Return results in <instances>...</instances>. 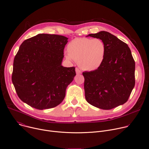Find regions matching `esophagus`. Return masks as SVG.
Returning <instances> with one entry per match:
<instances>
[{
    "label": "esophagus",
    "mask_w": 149,
    "mask_h": 149,
    "mask_svg": "<svg viewBox=\"0 0 149 149\" xmlns=\"http://www.w3.org/2000/svg\"><path fill=\"white\" fill-rule=\"evenodd\" d=\"M75 71H76V74H81V71L78 68H75Z\"/></svg>",
    "instance_id": "obj_1"
}]
</instances>
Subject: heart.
Returning <instances> with one entry per match:
<instances>
[{
  "label": "heart",
  "mask_w": 149,
  "mask_h": 149,
  "mask_svg": "<svg viewBox=\"0 0 149 149\" xmlns=\"http://www.w3.org/2000/svg\"><path fill=\"white\" fill-rule=\"evenodd\" d=\"M68 60L78 62L79 66L86 71L97 69L102 63L106 53L104 43L99 38H76L67 46Z\"/></svg>",
  "instance_id": "heart-1"
}]
</instances>
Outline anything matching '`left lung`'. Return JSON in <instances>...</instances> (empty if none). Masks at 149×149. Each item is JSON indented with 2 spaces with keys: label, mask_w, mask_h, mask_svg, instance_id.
I'll use <instances>...</instances> for the list:
<instances>
[{
  "label": "left lung",
  "mask_w": 149,
  "mask_h": 149,
  "mask_svg": "<svg viewBox=\"0 0 149 149\" xmlns=\"http://www.w3.org/2000/svg\"><path fill=\"white\" fill-rule=\"evenodd\" d=\"M87 36L101 39L106 46V53L97 70L83 73L87 102L104 110L124 104L135 86V61L130 49L107 31Z\"/></svg>",
  "instance_id": "obj_1"
}]
</instances>
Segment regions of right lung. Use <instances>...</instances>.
Returning <instances> with one entry per match:
<instances>
[{
	"mask_svg": "<svg viewBox=\"0 0 149 149\" xmlns=\"http://www.w3.org/2000/svg\"><path fill=\"white\" fill-rule=\"evenodd\" d=\"M68 39L39 34L21 45L13 60L12 81L22 102L43 110L63 101L66 87L76 75L75 67L61 65Z\"/></svg>",
	"mask_w": 149,
	"mask_h": 149,
	"instance_id": "obj_1",
	"label": "right lung"
}]
</instances>
